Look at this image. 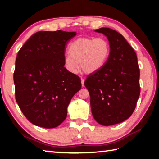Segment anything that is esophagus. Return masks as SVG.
<instances>
[{"mask_svg": "<svg viewBox=\"0 0 159 159\" xmlns=\"http://www.w3.org/2000/svg\"><path fill=\"white\" fill-rule=\"evenodd\" d=\"M80 80H81V85H82V87H84V83H85V80L83 79H82V78H81V79H80Z\"/></svg>", "mask_w": 159, "mask_h": 159, "instance_id": "esophagus-1", "label": "esophagus"}]
</instances>
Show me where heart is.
Wrapping results in <instances>:
<instances>
[{
	"instance_id": "b5f03b06",
	"label": "heart",
	"mask_w": 159,
	"mask_h": 159,
	"mask_svg": "<svg viewBox=\"0 0 159 159\" xmlns=\"http://www.w3.org/2000/svg\"><path fill=\"white\" fill-rule=\"evenodd\" d=\"M68 55L64 57V65L70 74L77 73L80 66L85 73L98 71L104 65L110 54V45L102 37L79 38L68 48Z\"/></svg>"
}]
</instances>
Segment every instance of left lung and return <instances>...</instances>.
I'll list each match as a JSON object with an SVG mask.
<instances>
[{
    "instance_id": "left-lung-1",
    "label": "left lung",
    "mask_w": 159,
    "mask_h": 159,
    "mask_svg": "<svg viewBox=\"0 0 159 159\" xmlns=\"http://www.w3.org/2000/svg\"><path fill=\"white\" fill-rule=\"evenodd\" d=\"M95 31L107 38L110 54L104 65L88 76L84 84L96 121L104 126L118 124L133 114L140 94L138 57L116 31L103 27Z\"/></svg>"
}]
</instances>
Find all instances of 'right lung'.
Instances as JSON below:
<instances>
[{"instance_id":"obj_1","label":"right lung","mask_w":159,"mask_h":159,"mask_svg":"<svg viewBox=\"0 0 159 159\" xmlns=\"http://www.w3.org/2000/svg\"><path fill=\"white\" fill-rule=\"evenodd\" d=\"M76 32L39 31L18 52L15 61V98L35 125L57 127L67 116L71 98L81 88L80 79L64 65L68 42Z\"/></svg>"}]
</instances>
